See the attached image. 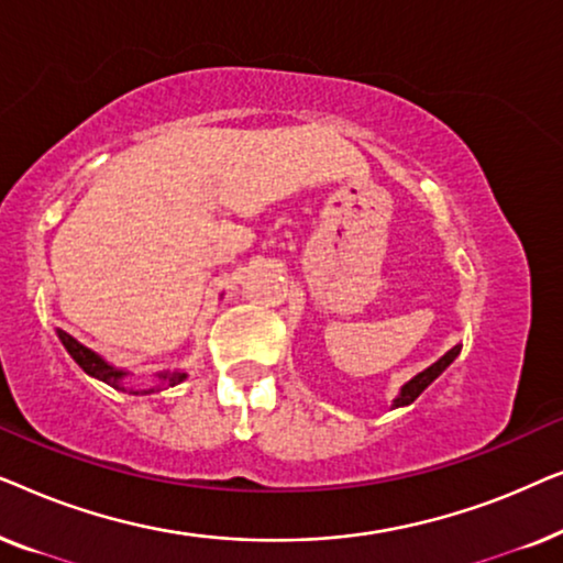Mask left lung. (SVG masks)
I'll return each mask as SVG.
<instances>
[{"mask_svg":"<svg viewBox=\"0 0 563 563\" xmlns=\"http://www.w3.org/2000/svg\"><path fill=\"white\" fill-rule=\"evenodd\" d=\"M459 353H461V345H456V349H451L449 353H445V356H443L441 361H435V364H433V366H430V368H426V372H422V374H418V376H415V379H412V382H407V384H405V387H402V395H399V397L395 399V407H402V405H410V402H415V399H418V397L422 395V389H426V387H428V384H430V382H433V379H438V376H441V374H443V368H445V366H449V364H451V361L459 356Z\"/></svg>","mask_w":563,"mask_h":563,"instance_id":"left-lung-1","label":"left lung"}]
</instances>
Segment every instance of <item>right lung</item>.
Listing matches in <instances>:
<instances>
[{
  "mask_svg": "<svg viewBox=\"0 0 563 563\" xmlns=\"http://www.w3.org/2000/svg\"><path fill=\"white\" fill-rule=\"evenodd\" d=\"M58 338H60V343L66 345V351L71 353V358H74L76 364H79L89 376H95V379L107 382V384H110V387H114V389H125V387H120V382L128 376L125 372H122V368H114V366L107 364V361H104L102 356H97L95 351L87 349V345H81L79 341H76V338L68 335L66 330H58ZM184 376H187V374H161V379L168 382V387H174V384H179V382L184 379ZM148 391H153V389H143V395H148ZM133 395H137V391H133Z\"/></svg>",
  "mask_w": 563,
  "mask_h": 563,
  "instance_id": "1",
  "label": "right lung"
}]
</instances>
